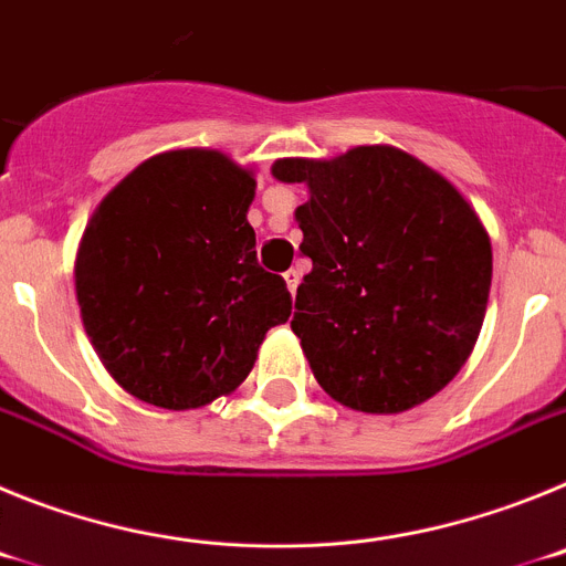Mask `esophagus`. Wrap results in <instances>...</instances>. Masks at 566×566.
Segmentation results:
<instances>
[{"mask_svg":"<svg viewBox=\"0 0 566 566\" xmlns=\"http://www.w3.org/2000/svg\"><path fill=\"white\" fill-rule=\"evenodd\" d=\"M283 280H286V289L292 292V297L297 294V286H300V272L297 269H289L286 274H283Z\"/></svg>","mask_w":566,"mask_h":566,"instance_id":"34e87169","label":"esophagus"}]
</instances>
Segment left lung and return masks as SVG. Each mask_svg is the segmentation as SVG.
<instances>
[{"label":"left lung","mask_w":566,"mask_h":566,"mask_svg":"<svg viewBox=\"0 0 566 566\" xmlns=\"http://www.w3.org/2000/svg\"><path fill=\"white\" fill-rule=\"evenodd\" d=\"M306 184L294 221L312 258L292 332L319 388L363 413H402L451 382L488 312L493 249L444 175L391 144L280 158Z\"/></svg>","instance_id":"left-lung-1"}]
</instances>
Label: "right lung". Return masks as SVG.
I'll return each mask as SVG.
<instances>
[{
  "instance_id": "1",
  "label": "right lung",
  "mask_w": 566,
  "mask_h": 566,
  "mask_svg": "<svg viewBox=\"0 0 566 566\" xmlns=\"http://www.w3.org/2000/svg\"><path fill=\"white\" fill-rule=\"evenodd\" d=\"M254 172L221 149H167L98 203L76 252V300L109 377L142 402L189 411L227 397L292 294L258 266Z\"/></svg>"
}]
</instances>
